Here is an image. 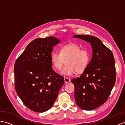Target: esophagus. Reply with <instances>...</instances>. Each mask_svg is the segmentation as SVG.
<instances>
[{"label":"esophagus","instance_id":"esophagus-1","mask_svg":"<svg viewBox=\"0 0 125 125\" xmlns=\"http://www.w3.org/2000/svg\"><path fill=\"white\" fill-rule=\"evenodd\" d=\"M64 82L65 83H69V82H70V79H69V78H66V77H65L64 78Z\"/></svg>","mask_w":125,"mask_h":125}]
</instances>
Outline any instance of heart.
Here are the masks:
<instances>
[{
    "label": "heart",
    "mask_w": 125,
    "mask_h": 125,
    "mask_svg": "<svg viewBox=\"0 0 125 125\" xmlns=\"http://www.w3.org/2000/svg\"><path fill=\"white\" fill-rule=\"evenodd\" d=\"M51 62L54 68L61 69L65 60L66 65L61 71L62 75L70 76L75 72L81 73L87 68L90 61V54L87 50L81 49L74 43L64 44L60 48V52L53 51L51 54Z\"/></svg>",
    "instance_id": "b5f03b06"
}]
</instances>
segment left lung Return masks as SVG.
Masks as SVG:
<instances>
[{
	"label": "left lung",
	"instance_id": "1",
	"mask_svg": "<svg viewBox=\"0 0 125 125\" xmlns=\"http://www.w3.org/2000/svg\"><path fill=\"white\" fill-rule=\"evenodd\" d=\"M90 44L92 56L80 77L72 79L76 104L83 110H94L107 101L116 82L115 59L111 51L98 38L76 35Z\"/></svg>",
	"mask_w": 125,
	"mask_h": 125
}]
</instances>
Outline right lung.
<instances>
[{"mask_svg":"<svg viewBox=\"0 0 125 125\" xmlns=\"http://www.w3.org/2000/svg\"><path fill=\"white\" fill-rule=\"evenodd\" d=\"M60 43L53 36L36 38L16 61L15 90L24 104L33 111L50 109L64 84V78L53 70L51 60L53 48Z\"/></svg>","mask_w":125,"mask_h":125,"instance_id":"1","label":"right lung"}]
</instances>
